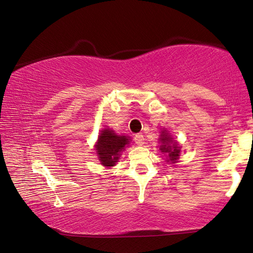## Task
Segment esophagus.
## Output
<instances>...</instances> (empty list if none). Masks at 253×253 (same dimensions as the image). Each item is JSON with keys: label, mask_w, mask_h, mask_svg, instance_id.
<instances>
[{"label": "esophagus", "mask_w": 253, "mask_h": 253, "mask_svg": "<svg viewBox=\"0 0 253 253\" xmlns=\"http://www.w3.org/2000/svg\"><path fill=\"white\" fill-rule=\"evenodd\" d=\"M133 139H135L137 145L141 146V145H143V140H145V138H143V135H141V133H138V135H136Z\"/></svg>", "instance_id": "34e87169"}]
</instances>
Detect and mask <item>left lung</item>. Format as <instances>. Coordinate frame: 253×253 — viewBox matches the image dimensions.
<instances>
[{"label":"left lung","mask_w":253,"mask_h":253,"mask_svg":"<svg viewBox=\"0 0 253 253\" xmlns=\"http://www.w3.org/2000/svg\"><path fill=\"white\" fill-rule=\"evenodd\" d=\"M160 141L162 142V145L160 146V150L161 152H166L168 156H169V160L172 162H176V160L179 159V155H180V147L176 145V142L173 141L170 135H168L167 132L162 131L161 133V138Z\"/></svg>","instance_id":"left-lung-1"}]
</instances>
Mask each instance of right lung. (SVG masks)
<instances>
[{
    "mask_svg": "<svg viewBox=\"0 0 253 253\" xmlns=\"http://www.w3.org/2000/svg\"><path fill=\"white\" fill-rule=\"evenodd\" d=\"M128 142L129 140L126 136H118L110 129L102 130L96 143V153L101 165L108 168L115 166L120 159L121 152Z\"/></svg>",
    "mask_w": 253,
    "mask_h": 253,
    "instance_id": "right-lung-1",
    "label": "right lung"
}]
</instances>
